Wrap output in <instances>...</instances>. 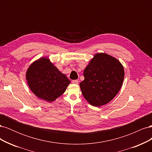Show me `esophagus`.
I'll return each mask as SVG.
<instances>
[{"mask_svg": "<svg viewBox=\"0 0 152 152\" xmlns=\"http://www.w3.org/2000/svg\"><path fill=\"white\" fill-rule=\"evenodd\" d=\"M72 82L73 84H78V82H79V81H78L77 80H73L72 81Z\"/></svg>", "mask_w": 152, "mask_h": 152, "instance_id": "34e87169", "label": "esophagus"}]
</instances>
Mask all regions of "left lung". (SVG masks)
<instances>
[{
	"label": "left lung",
	"mask_w": 152,
	"mask_h": 152,
	"mask_svg": "<svg viewBox=\"0 0 152 152\" xmlns=\"http://www.w3.org/2000/svg\"><path fill=\"white\" fill-rule=\"evenodd\" d=\"M80 87L91 105L100 107L110 102L122 85L124 70L117 59L105 53L96 54L84 71Z\"/></svg>",
	"instance_id": "left-lung-1"
}]
</instances>
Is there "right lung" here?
Segmentation results:
<instances>
[{
    "instance_id": "right-lung-1",
    "label": "right lung",
    "mask_w": 152,
    "mask_h": 152,
    "mask_svg": "<svg viewBox=\"0 0 152 152\" xmlns=\"http://www.w3.org/2000/svg\"><path fill=\"white\" fill-rule=\"evenodd\" d=\"M26 76L29 87L34 94L49 102H53L63 94L70 83L66 76L45 58L32 63Z\"/></svg>"
}]
</instances>
